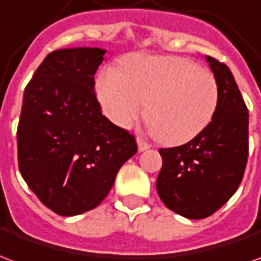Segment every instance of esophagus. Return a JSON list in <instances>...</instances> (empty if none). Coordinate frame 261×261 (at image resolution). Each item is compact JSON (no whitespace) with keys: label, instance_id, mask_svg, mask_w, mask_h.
Masks as SVG:
<instances>
[{"label":"esophagus","instance_id":"esophagus-1","mask_svg":"<svg viewBox=\"0 0 261 261\" xmlns=\"http://www.w3.org/2000/svg\"><path fill=\"white\" fill-rule=\"evenodd\" d=\"M137 144H138V149H140L141 152H142V151H147L148 148L151 147V145H149L148 142L144 141L142 138H137Z\"/></svg>","mask_w":261,"mask_h":261}]
</instances>
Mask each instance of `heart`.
Wrapping results in <instances>:
<instances>
[{"mask_svg": "<svg viewBox=\"0 0 261 261\" xmlns=\"http://www.w3.org/2000/svg\"><path fill=\"white\" fill-rule=\"evenodd\" d=\"M103 113L119 127H128L142 113L153 136L179 145L207 128L217 112L219 89L211 72L177 56L133 54L120 71L105 68L97 78Z\"/></svg>", "mask_w": 261, "mask_h": 261, "instance_id": "obj_1", "label": "heart"}]
</instances>
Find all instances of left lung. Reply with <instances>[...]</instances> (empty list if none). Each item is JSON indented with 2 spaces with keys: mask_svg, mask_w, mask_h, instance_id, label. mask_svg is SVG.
Wrapping results in <instances>:
<instances>
[{
  "mask_svg": "<svg viewBox=\"0 0 261 261\" xmlns=\"http://www.w3.org/2000/svg\"><path fill=\"white\" fill-rule=\"evenodd\" d=\"M207 61L219 89L207 128L180 147L161 148L156 192L166 207L189 219L210 217L238 190L249 153V112L226 64Z\"/></svg>",
  "mask_w": 261,
  "mask_h": 261,
  "instance_id": "left-lung-1",
  "label": "left lung"
}]
</instances>
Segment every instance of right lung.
Segmentation results:
<instances>
[{"label": "right lung", "mask_w": 261, "mask_h": 261, "mask_svg": "<svg viewBox=\"0 0 261 261\" xmlns=\"http://www.w3.org/2000/svg\"><path fill=\"white\" fill-rule=\"evenodd\" d=\"M106 50L50 53L26 85L18 124V164L37 198L63 217L97 207L137 152L134 136L102 114L95 78Z\"/></svg>", "instance_id": "add662e5"}]
</instances>
